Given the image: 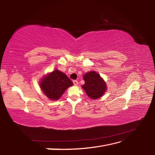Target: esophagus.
Wrapping results in <instances>:
<instances>
[{
	"label": "esophagus",
	"mask_w": 155,
	"mask_h": 155,
	"mask_svg": "<svg viewBox=\"0 0 155 155\" xmlns=\"http://www.w3.org/2000/svg\"><path fill=\"white\" fill-rule=\"evenodd\" d=\"M73 84H74V85H75V86H77V85H78V81L76 80L73 81Z\"/></svg>",
	"instance_id": "1"
}]
</instances>
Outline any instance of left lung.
<instances>
[{"mask_svg": "<svg viewBox=\"0 0 155 155\" xmlns=\"http://www.w3.org/2000/svg\"><path fill=\"white\" fill-rule=\"evenodd\" d=\"M84 84L82 86L85 93L92 99L101 97L107 90V84L101 77L99 74L95 71H90L83 77Z\"/></svg>", "mask_w": 155, "mask_h": 155, "instance_id": "1", "label": "left lung"}]
</instances>
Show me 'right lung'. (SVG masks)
I'll return each instance as SVG.
<instances>
[{"label": "right lung", "instance_id": "1", "mask_svg": "<svg viewBox=\"0 0 155 155\" xmlns=\"http://www.w3.org/2000/svg\"><path fill=\"white\" fill-rule=\"evenodd\" d=\"M40 83L43 93L52 101L58 100L69 87L73 85L67 76L57 69L45 76Z\"/></svg>", "mask_w": 155, "mask_h": 155}]
</instances>
